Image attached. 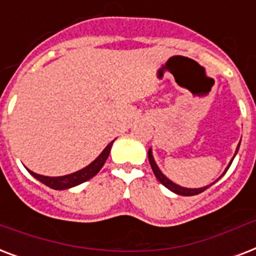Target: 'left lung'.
Wrapping results in <instances>:
<instances>
[{"label":"left lung","instance_id":"1","mask_svg":"<svg viewBox=\"0 0 256 256\" xmlns=\"http://www.w3.org/2000/svg\"><path fill=\"white\" fill-rule=\"evenodd\" d=\"M238 148H239V144H238ZM238 148H236V152H238ZM232 160H234V158H232ZM148 162H150V166H152V171H154V175L156 176V179H158V180H160V182L162 183L164 187H168V190H171L172 192H175V194L184 195V196H191V195L200 194V192H203V191L207 190V188L211 186L210 184V186L202 187V188H184V187H180V186H178V184L172 183L170 179L166 178V176H164V175L160 172V168H158V166H156V160H154V158H152V148L148 150ZM231 164H232V160H231L230 164H228V168L231 166ZM228 168H226V171L228 170ZM226 171H224V172H226ZM214 183H212V184H214Z\"/></svg>","mask_w":256,"mask_h":256}]
</instances>
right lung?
Instances as JSON below:
<instances>
[{
	"mask_svg": "<svg viewBox=\"0 0 256 256\" xmlns=\"http://www.w3.org/2000/svg\"><path fill=\"white\" fill-rule=\"evenodd\" d=\"M112 142L106 146L104 152H100V156L96 158L94 162L86 166L85 168L77 171V172H73V174L65 175V176H44V175L36 174L33 171L28 170L30 174L33 175L34 178L38 179L40 182H42L46 186H49L50 188H54V190H65V188H70V187L78 186L81 183L86 182L90 178H92L94 175L98 174V171L102 168V166L104 164L106 160H108V154H110V148H112Z\"/></svg>",
	"mask_w": 256,
	"mask_h": 256,
	"instance_id": "add662e5",
	"label": "right lung"
}]
</instances>
